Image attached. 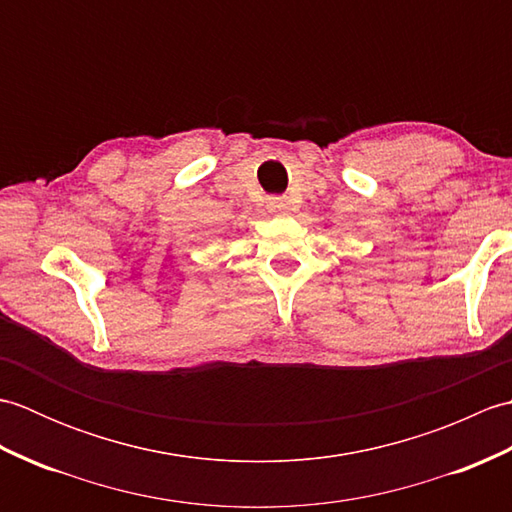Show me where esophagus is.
Returning a JSON list of instances; mask_svg holds the SVG:
<instances>
[{
    "mask_svg": "<svg viewBox=\"0 0 512 512\" xmlns=\"http://www.w3.org/2000/svg\"><path fill=\"white\" fill-rule=\"evenodd\" d=\"M268 209L273 213H288L290 211V200L286 198V195H270Z\"/></svg>",
    "mask_w": 512,
    "mask_h": 512,
    "instance_id": "34e87169",
    "label": "esophagus"
}]
</instances>
